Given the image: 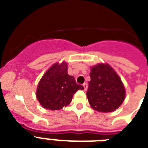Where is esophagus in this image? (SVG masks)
Listing matches in <instances>:
<instances>
[{"mask_svg": "<svg viewBox=\"0 0 148 148\" xmlns=\"http://www.w3.org/2000/svg\"><path fill=\"white\" fill-rule=\"evenodd\" d=\"M83 87H84V90H87V89H88V84L87 83L84 84Z\"/></svg>", "mask_w": 148, "mask_h": 148, "instance_id": "esophagus-1", "label": "esophagus"}]
</instances>
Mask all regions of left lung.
I'll use <instances>...</instances> for the list:
<instances>
[{"label": "left lung", "mask_w": 148, "mask_h": 148, "mask_svg": "<svg viewBox=\"0 0 148 148\" xmlns=\"http://www.w3.org/2000/svg\"><path fill=\"white\" fill-rule=\"evenodd\" d=\"M87 97L93 109L99 112H111L121 105L125 89L115 71L108 64L91 67Z\"/></svg>", "instance_id": "1"}]
</instances>
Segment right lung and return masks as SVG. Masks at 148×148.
<instances>
[{
	"mask_svg": "<svg viewBox=\"0 0 148 148\" xmlns=\"http://www.w3.org/2000/svg\"><path fill=\"white\" fill-rule=\"evenodd\" d=\"M73 76L67 74L66 62L56 63L50 67L38 84L36 96L40 105L51 110L68 105L78 90H83Z\"/></svg>",
	"mask_w": 148,
	"mask_h": 148,
	"instance_id": "add662e5",
	"label": "right lung"
}]
</instances>
